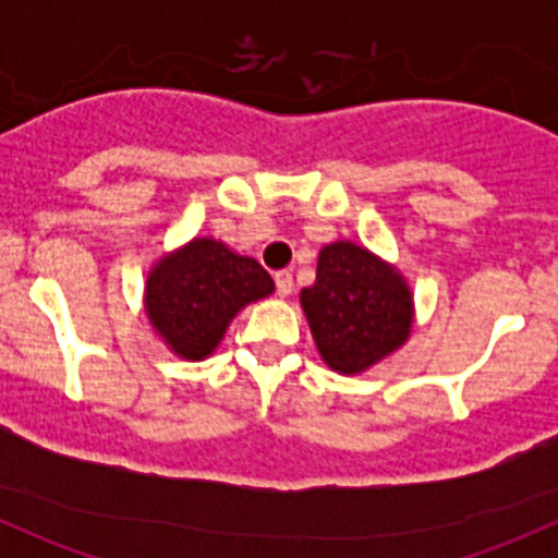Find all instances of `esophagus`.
<instances>
[{
    "instance_id": "esophagus-1",
    "label": "esophagus",
    "mask_w": 558,
    "mask_h": 558,
    "mask_svg": "<svg viewBox=\"0 0 558 558\" xmlns=\"http://www.w3.org/2000/svg\"><path fill=\"white\" fill-rule=\"evenodd\" d=\"M275 289H278V296H289L291 289H294V278H291V272L275 275Z\"/></svg>"
}]
</instances>
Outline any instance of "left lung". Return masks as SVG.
Instances as JSON below:
<instances>
[{"label": "left lung", "mask_w": 558, "mask_h": 558, "mask_svg": "<svg viewBox=\"0 0 558 558\" xmlns=\"http://www.w3.org/2000/svg\"><path fill=\"white\" fill-rule=\"evenodd\" d=\"M300 302L320 359L342 375L384 362L413 329V294L399 269L348 240L320 247Z\"/></svg>", "instance_id": "left-lung-1"}]
</instances>
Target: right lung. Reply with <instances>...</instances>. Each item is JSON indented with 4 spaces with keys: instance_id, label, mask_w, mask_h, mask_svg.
I'll return each mask as SVG.
<instances>
[{
    "instance_id": "add662e5",
    "label": "right lung",
    "mask_w": 558,
    "mask_h": 558,
    "mask_svg": "<svg viewBox=\"0 0 558 558\" xmlns=\"http://www.w3.org/2000/svg\"><path fill=\"white\" fill-rule=\"evenodd\" d=\"M275 291L267 269L221 240L194 238L156 262L145 283V313L172 353L210 356L232 318Z\"/></svg>"
}]
</instances>
